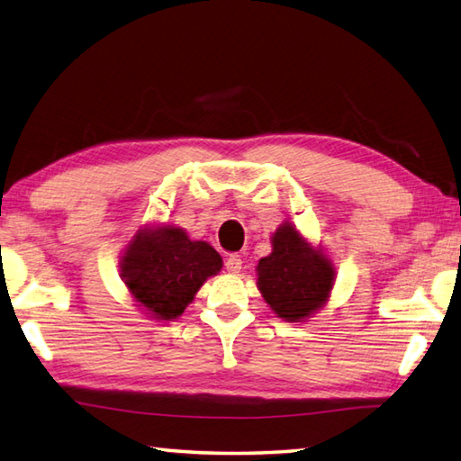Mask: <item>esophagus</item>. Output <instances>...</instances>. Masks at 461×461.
Instances as JSON below:
<instances>
[{
	"label": "esophagus",
	"mask_w": 461,
	"mask_h": 461,
	"mask_svg": "<svg viewBox=\"0 0 461 461\" xmlns=\"http://www.w3.org/2000/svg\"><path fill=\"white\" fill-rule=\"evenodd\" d=\"M224 268H227L229 272H232V275H237V272H240V268H242L240 255H230L227 260H224Z\"/></svg>",
	"instance_id": "1"
}]
</instances>
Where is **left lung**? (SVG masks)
Segmentation results:
<instances>
[{
  "label": "left lung",
  "instance_id": "obj_1",
  "mask_svg": "<svg viewBox=\"0 0 461 461\" xmlns=\"http://www.w3.org/2000/svg\"><path fill=\"white\" fill-rule=\"evenodd\" d=\"M334 268L294 227L283 224L272 237V252L258 262V288L275 312L298 322L321 308L332 288Z\"/></svg>",
  "mask_w": 461,
  "mask_h": 461
}]
</instances>
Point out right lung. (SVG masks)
Returning a JSON list of instances; mask_svg holds the SVG:
<instances>
[{
    "label": "right lung",
    "instance_id": "add662e5",
    "mask_svg": "<svg viewBox=\"0 0 461 461\" xmlns=\"http://www.w3.org/2000/svg\"><path fill=\"white\" fill-rule=\"evenodd\" d=\"M221 267L222 258L211 244L191 240L181 229L161 227L137 234L121 262V276L155 318L173 321Z\"/></svg>",
    "mask_w": 461,
    "mask_h": 461
}]
</instances>
